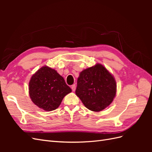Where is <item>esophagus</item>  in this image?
I'll list each match as a JSON object with an SVG mask.
<instances>
[{
	"label": "esophagus",
	"instance_id": "34e87169",
	"mask_svg": "<svg viewBox=\"0 0 152 152\" xmlns=\"http://www.w3.org/2000/svg\"><path fill=\"white\" fill-rule=\"evenodd\" d=\"M71 88H72V90L73 91H75V89H76L75 84H73V85L71 86Z\"/></svg>",
	"mask_w": 152,
	"mask_h": 152
}]
</instances>
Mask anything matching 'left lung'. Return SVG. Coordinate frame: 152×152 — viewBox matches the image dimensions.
I'll use <instances>...</instances> for the list:
<instances>
[{"mask_svg":"<svg viewBox=\"0 0 152 152\" xmlns=\"http://www.w3.org/2000/svg\"><path fill=\"white\" fill-rule=\"evenodd\" d=\"M116 89L113 75L102 65L96 64L80 72L75 94L87 108L100 112L113 102Z\"/></svg>","mask_w":152,"mask_h":152,"instance_id":"obj_1","label":"left lung"}]
</instances>
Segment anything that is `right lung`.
<instances>
[{
  "mask_svg": "<svg viewBox=\"0 0 152 152\" xmlns=\"http://www.w3.org/2000/svg\"><path fill=\"white\" fill-rule=\"evenodd\" d=\"M72 92L59 73L51 68L42 66L29 82V95L33 103L45 111H53L60 105L63 98Z\"/></svg>",
  "mask_w": 152,
  "mask_h": 152,
  "instance_id": "obj_1",
  "label": "right lung"
}]
</instances>
